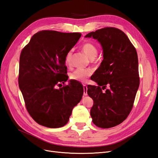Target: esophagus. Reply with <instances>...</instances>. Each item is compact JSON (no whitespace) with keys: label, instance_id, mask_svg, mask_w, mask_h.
<instances>
[{"label":"esophagus","instance_id":"1","mask_svg":"<svg viewBox=\"0 0 158 158\" xmlns=\"http://www.w3.org/2000/svg\"><path fill=\"white\" fill-rule=\"evenodd\" d=\"M83 88H84V95H88V93H87V90H88L87 85L84 84L83 85Z\"/></svg>","mask_w":158,"mask_h":158}]
</instances>
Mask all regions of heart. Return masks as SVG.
<instances>
[{
    "label": "heart",
    "mask_w": 158,
    "mask_h": 158,
    "mask_svg": "<svg viewBox=\"0 0 158 158\" xmlns=\"http://www.w3.org/2000/svg\"><path fill=\"white\" fill-rule=\"evenodd\" d=\"M81 49L84 53L86 55L89 59H94L98 55V48L94 43L89 41H86L84 42L81 45ZM72 55H73V51L72 50L69 51L66 54L64 57V63L66 65L69 66H71V60ZM92 74V71L89 69H80L76 70L73 73H72L70 75V78L73 80L79 81L81 82H86L87 79L90 77Z\"/></svg>",
    "instance_id": "heart-1"
}]
</instances>
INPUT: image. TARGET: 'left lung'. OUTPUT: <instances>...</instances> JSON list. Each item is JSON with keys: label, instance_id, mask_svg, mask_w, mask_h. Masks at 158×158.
Wrapping results in <instances>:
<instances>
[{"label": "left lung", "instance_id": "left-lung-1", "mask_svg": "<svg viewBox=\"0 0 158 158\" xmlns=\"http://www.w3.org/2000/svg\"><path fill=\"white\" fill-rule=\"evenodd\" d=\"M85 37L98 40L103 51V59L93 78L98 85H88V94L94 100L92 121L99 128L115 127L130 114L139 87L136 50L125 33L116 27H103Z\"/></svg>", "mask_w": 158, "mask_h": 158}]
</instances>
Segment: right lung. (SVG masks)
I'll return each mask as SVG.
<instances>
[{"instance_id":"1","label":"right lung","mask_w":158,"mask_h":158,"mask_svg":"<svg viewBox=\"0 0 158 158\" xmlns=\"http://www.w3.org/2000/svg\"><path fill=\"white\" fill-rule=\"evenodd\" d=\"M81 35L42 30L33 35L21 51L19 87L28 113L40 125L64 126L82 98L83 86L76 81L55 88L68 80L64 57Z\"/></svg>"}]
</instances>
